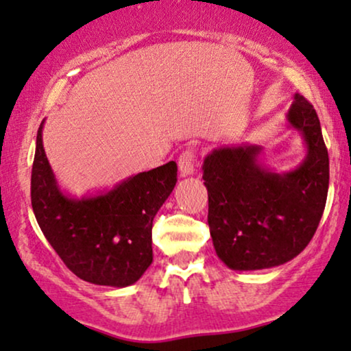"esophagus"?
Instances as JSON below:
<instances>
[{
  "instance_id": "esophagus-1",
  "label": "esophagus",
  "mask_w": 351,
  "mask_h": 351,
  "mask_svg": "<svg viewBox=\"0 0 351 351\" xmlns=\"http://www.w3.org/2000/svg\"><path fill=\"white\" fill-rule=\"evenodd\" d=\"M195 162H197V149L188 147L186 151L181 152V156L178 158V167H180L181 176L193 175L194 168H195Z\"/></svg>"
}]
</instances>
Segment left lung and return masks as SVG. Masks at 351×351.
<instances>
[{
	"label": "left lung",
	"mask_w": 351,
	"mask_h": 351,
	"mask_svg": "<svg viewBox=\"0 0 351 351\" xmlns=\"http://www.w3.org/2000/svg\"><path fill=\"white\" fill-rule=\"evenodd\" d=\"M287 120L302 133L306 157L295 170L274 173L258 162L260 146L221 147L204 160L208 226L228 268L265 269L292 260L315 236L329 189V156L319 119L295 95Z\"/></svg>",
	"instance_id": "1"
}]
</instances>
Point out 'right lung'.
I'll use <instances>...</instances> for the list:
<instances>
[{
    "label": "right lung",
    "instance_id": "right-lung-1",
    "mask_svg": "<svg viewBox=\"0 0 351 351\" xmlns=\"http://www.w3.org/2000/svg\"><path fill=\"white\" fill-rule=\"evenodd\" d=\"M43 121L32 167V207L41 231L75 276L127 287L152 263V221L176 184L175 162L138 173L91 197L62 194L43 149Z\"/></svg>",
    "mask_w": 351,
    "mask_h": 351
}]
</instances>
